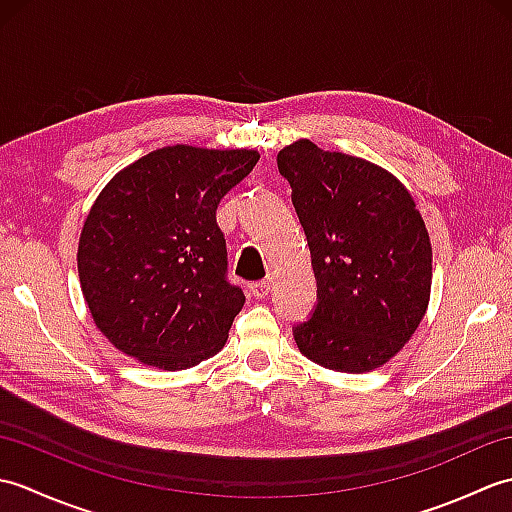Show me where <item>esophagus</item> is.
Returning <instances> with one entry per match:
<instances>
[{
  "instance_id": "34e87169",
  "label": "esophagus",
  "mask_w": 512,
  "mask_h": 512,
  "mask_svg": "<svg viewBox=\"0 0 512 512\" xmlns=\"http://www.w3.org/2000/svg\"><path fill=\"white\" fill-rule=\"evenodd\" d=\"M250 290H253V297L257 299H264L270 295V290H273V281L270 279H262V281H255L253 286H250Z\"/></svg>"
}]
</instances>
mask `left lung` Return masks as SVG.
I'll use <instances>...</instances> for the list:
<instances>
[{"label":"left lung","mask_w":512,"mask_h":512,"mask_svg":"<svg viewBox=\"0 0 512 512\" xmlns=\"http://www.w3.org/2000/svg\"><path fill=\"white\" fill-rule=\"evenodd\" d=\"M277 165L308 237L319 303L295 328L299 352L325 369L363 374L391 361L431 299L427 224L394 173L299 138Z\"/></svg>","instance_id":"left-lung-1"}]
</instances>
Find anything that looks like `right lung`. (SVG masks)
<instances>
[{"instance_id":"1","label":"right lung","mask_w":512,"mask_h":512,"mask_svg":"<svg viewBox=\"0 0 512 512\" xmlns=\"http://www.w3.org/2000/svg\"><path fill=\"white\" fill-rule=\"evenodd\" d=\"M257 160L255 149L171 145L96 195L76 264L96 328L116 350L167 372L222 350L246 297L226 281L215 209Z\"/></svg>"}]
</instances>
